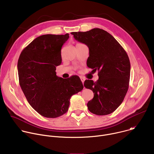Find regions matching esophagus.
Instances as JSON below:
<instances>
[{"mask_svg": "<svg viewBox=\"0 0 154 154\" xmlns=\"http://www.w3.org/2000/svg\"><path fill=\"white\" fill-rule=\"evenodd\" d=\"M80 79H81V81H82V83L83 84L84 83V82H85V78H83V77H80Z\"/></svg>", "mask_w": 154, "mask_h": 154, "instance_id": "34e87169", "label": "esophagus"}]
</instances>
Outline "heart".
<instances>
[{"label": "heart", "mask_w": 154, "mask_h": 154, "mask_svg": "<svg viewBox=\"0 0 154 154\" xmlns=\"http://www.w3.org/2000/svg\"><path fill=\"white\" fill-rule=\"evenodd\" d=\"M79 44H80V43H78V44H77V45H79Z\"/></svg>", "instance_id": "heart-1"}]
</instances>
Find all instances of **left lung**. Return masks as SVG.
<instances>
[{"label": "left lung", "instance_id": "obj_1", "mask_svg": "<svg viewBox=\"0 0 154 154\" xmlns=\"http://www.w3.org/2000/svg\"><path fill=\"white\" fill-rule=\"evenodd\" d=\"M71 34L89 48L87 66L98 71L97 81L84 82L85 88L94 93L88 108L97 115L113 113L124 100L128 88L130 63L125 51L112 35L100 29Z\"/></svg>", "mask_w": 154, "mask_h": 154}]
</instances>
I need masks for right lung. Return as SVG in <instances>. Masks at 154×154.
Masks as SVG:
<instances>
[{
    "instance_id": "1",
    "label": "right lung",
    "mask_w": 154,
    "mask_h": 154,
    "mask_svg": "<svg viewBox=\"0 0 154 154\" xmlns=\"http://www.w3.org/2000/svg\"><path fill=\"white\" fill-rule=\"evenodd\" d=\"M69 34L44 35L35 38L20 54L19 85L27 101L41 116L55 118L68 110L71 97L83 88L79 77H58L61 49Z\"/></svg>"
}]
</instances>
